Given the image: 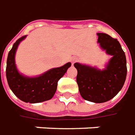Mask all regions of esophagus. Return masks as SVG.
<instances>
[{
  "label": "esophagus",
  "mask_w": 135,
  "mask_h": 135,
  "mask_svg": "<svg viewBox=\"0 0 135 135\" xmlns=\"http://www.w3.org/2000/svg\"><path fill=\"white\" fill-rule=\"evenodd\" d=\"M76 61H77V58H76V57H72V58H71V62H72L73 65Z\"/></svg>",
  "instance_id": "esophagus-1"
}]
</instances>
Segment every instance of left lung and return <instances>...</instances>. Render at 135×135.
Here are the masks:
<instances>
[{"label": "left lung", "instance_id": "left-lung-1", "mask_svg": "<svg viewBox=\"0 0 135 135\" xmlns=\"http://www.w3.org/2000/svg\"><path fill=\"white\" fill-rule=\"evenodd\" d=\"M97 35L100 47L112 56L105 68L100 70L78 62L74 67L78 71L76 81L81 97L89 102L102 103L113 99L123 87L127 77V60L117 39L105 33Z\"/></svg>", "mask_w": 135, "mask_h": 135}]
</instances>
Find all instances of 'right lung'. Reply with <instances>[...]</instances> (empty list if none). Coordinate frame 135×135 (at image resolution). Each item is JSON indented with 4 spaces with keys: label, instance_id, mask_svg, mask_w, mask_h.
I'll list each match as a JSON object with an SVG mask.
<instances>
[{
    "label": "right lung",
    "instance_id": "right-lung-1",
    "mask_svg": "<svg viewBox=\"0 0 135 135\" xmlns=\"http://www.w3.org/2000/svg\"><path fill=\"white\" fill-rule=\"evenodd\" d=\"M27 35L15 42L8 53L6 63V78L11 90L25 103H38L51 100L57 91V82L65 75L71 63L49 70L38 76L30 77L19 72L15 63L17 48Z\"/></svg>",
    "mask_w": 135,
    "mask_h": 135
}]
</instances>
